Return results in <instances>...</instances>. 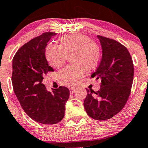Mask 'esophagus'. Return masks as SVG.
Instances as JSON below:
<instances>
[{
  "label": "esophagus",
  "instance_id": "34e87169",
  "mask_svg": "<svg viewBox=\"0 0 148 148\" xmlns=\"http://www.w3.org/2000/svg\"><path fill=\"white\" fill-rule=\"evenodd\" d=\"M69 90H70V92H71V94H73V93H74V92L75 91V89L73 88H71L69 89Z\"/></svg>",
  "mask_w": 148,
  "mask_h": 148
}]
</instances>
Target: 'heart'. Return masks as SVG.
I'll use <instances>...</instances> for the list:
<instances>
[{
  "instance_id": "heart-1",
  "label": "heart",
  "mask_w": 148,
  "mask_h": 148,
  "mask_svg": "<svg viewBox=\"0 0 148 148\" xmlns=\"http://www.w3.org/2000/svg\"><path fill=\"white\" fill-rule=\"evenodd\" d=\"M60 45L49 43L45 55L50 65L56 68L62 67L68 58L73 65L63 68L58 74L59 83L64 86L73 87L87 72L97 68L100 60V47L84 35H65L59 38Z\"/></svg>"
}]
</instances>
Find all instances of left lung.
Here are the masks:
<instances>
[{
	"instance_id": "8db88e82",
	"label": "left lung",
	"mask_w": 148,
	"mask_h": 148,
	"mask_svg": "<svg viewBox=\"0 0 148 148\" xmlns=\"http://www.w3.org/2000/svg\"><path fill=\"white\" fill-rule=\"evenodd\" d=\"M103 57L91 77L100 80V88L95 92L86 89L84 108L90 118L110 119L122 110L130 96L134 76V65L130 53L118 41L97 36Z\"/></svg>"
}]
</instances>
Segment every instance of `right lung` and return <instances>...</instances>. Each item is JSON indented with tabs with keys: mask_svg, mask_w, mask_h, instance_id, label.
I'll return each instance as SVG.
<instances>
[{
	"mask_svg": "<svg viewBox=\"0 0 148 148\" xmlns=\"http://www.w3.org/2000/svg\"><path fill=\"white\" fill-rule=\"evenodd\" d=\"M54 32H45L23 45L13 59L12 83L13 90L25 113L33 120L53 125L63 120L65 105L70 91L60 86L47 91L42 83L43 77L53 71L45 56L47 43Z\"/></svg>",
	"mask_w": 148,
	"mask_h": 148,
	"instance_id": "right-lung-1",
	"label": "right lung"
}]
</instances>
